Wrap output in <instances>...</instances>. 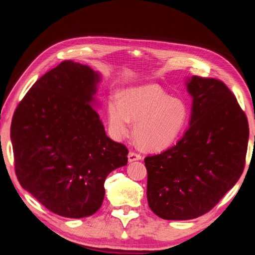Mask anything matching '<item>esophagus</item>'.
Wrapping results in <instances>:
<instances>
[{"label": "esophagus", "instance_id": "1", "mask_svg": "<svg viewBox=\"0 0 255 255\" xmlns=\"http://www.w3.org/2000/svg\"><path fill=\"white\" fill-rule=\"evenodd\" d=\"M128 159L129 163L130 162H134V161H139V160H141V155L138 154V153L132 152V151H130V152L128 155Z\"/></svg>", "mask_w": 255, "mask_h": 255}]
</instances>
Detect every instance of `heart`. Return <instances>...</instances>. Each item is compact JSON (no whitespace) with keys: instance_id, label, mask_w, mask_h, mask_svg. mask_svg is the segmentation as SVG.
Wrapping results in <instances>:
<instances>
[{"instance_id":"obj_1","label":"heart","mask_w":255,"mask_h":255,"mask_svg":"<svg viewBox=\"0 0 255 255\" xmlns=\"http://www.w3.org/2000/svg\"><path fill=\"white\" fill-rule=\"evenodd\" d=\"M107 119L111 135L121 139L135 122L134 137L143 150L159 151L173 144L189 119V108L181 99L171 98L155 85L128 89L122 100L108 102Z\"/></svg>"}]
</instances>
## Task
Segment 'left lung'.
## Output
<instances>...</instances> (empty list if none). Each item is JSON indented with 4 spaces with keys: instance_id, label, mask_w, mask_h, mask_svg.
Instances as JSON below:
<instances>
[{
    "instance_id": "left-lung-1",
    "label": "left lung",
    "mask_w": 255,
    "mask_h": 255,
    "mask_svg": "<svg viewBox=\"0 0 255 255\" xmlns=\"http://www.w3.org/2000/svg\"><path fill=\"white\" fill-rule=\"evenodd\" d=\"M192 98L189 128L175 146L144 157L150 209L165 220H191L219 203L242 176L249 126L222 81L185 79Z\"/></svg>"
}]
</instances>
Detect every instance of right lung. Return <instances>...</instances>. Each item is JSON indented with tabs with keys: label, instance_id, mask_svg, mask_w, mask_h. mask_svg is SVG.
Here are the masks:
<instances>
[{
	"label": "right lung",
	"instance_id": "add662e5",
	"mask_svg": "<svg viewBox=\"0 0 255 255\" xmlns=\"http://www.w3.org/2000/svg\"><path fill=\"white\" fill-rule=\"evenodd\" d=\"M101 78L90 66L63 61L32 86L12 117L18 180L61 217L92 216L106 177L128 163L127 147L109 138L93 108Z\"/></svg>",
	"mask_w": 255,
	"mask_h": 255
}]
</instances>
